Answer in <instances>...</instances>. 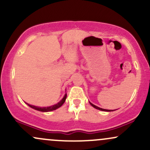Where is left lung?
Segmentation results:
<instances>
[{
	"instance_id": "left-lung-1",
	"label": "left lung",
	"mask_w": 150,
	"mask_h": 150,
	"mask_svg": "<svg viewBox=\"0 0 150 150\" xmlns=\"http://www.w3.org/2000/svg\"><path fill=\"white\" fill-rule=\"evenodd\" d=\"M89 104H91V106H92L93 107L95 108H97V109H98V110H100V111H108V112H109V111H113V110H108V109H104V108H99V107H98V106H95V105L93 104L92 103H91V102H90V101H89ZM114 111H115V110H114Z\"/></svg>"
}]
</instances>
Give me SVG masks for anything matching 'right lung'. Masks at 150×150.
I'll list each match as a JSON object with an SVG mask.
<instances>
[{
    "label": "right lung",
    "mask_w": 150,
    "mask_h": 150,
    "mask_svg": "<svg viewBox=\"0 0 150 150\" xmlns=\"http://www.w3.org/2000/svg\"><path fill=\"white\" fill-rule=\"evenodd\" d=\"M66 97H67V94L65 93L64 97H63V99H62L61 100L59 101V102L57 103V104H54V105H52V106H46V107H40V106H34V105H31V104H27V103H26V104L28 105L30 107L34 108V109L37 110V111H42V112H49V111H54V110L57 109V108L61 107L62 105L64 104V102L65 101V99H66Z\"/></svg>",
    "instance_id": "obj_1"
}]
</instances>
